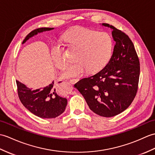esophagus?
<instances>
[{"instance_id": "esophagus-1", "label": "esophagus", "mask_w": 155, "mask_h": 155, "mask_svg": "<svg viewBox=\"0 0 155 155\" xmlns=\"http://www.w3.org/2000/svg\"><path fill=\"white\" fill-rule=\"evenodd\" d=\"M78 81V79L77 78H74V79H71V80H69V82L71 84H74L76 83V82Z\"/></svg>"}]
</instances>
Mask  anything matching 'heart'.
Here are the masks:
<instances>
[{"label":"heart","mask_w":155,"mask_h":155,"mask_svg":"<svg viewBox=\"0 0 155 155\" xmlns=\"http://www.w3.org/2000/svg\"><path fill=\"white\" fill-rule=\"evenodd\" d=\"M64 40L71 48L77 49L76 63L68 65L61 76L63 78L78 77L86 71L96 73L102 69L111 58L113 51V39L106 32H98L91 29L78 27L66 32ZM51 58L55 65L63 69L67 64L64 48L55 44L51 48Z\"/></svg>","instance_id":"1"}]
</instances>
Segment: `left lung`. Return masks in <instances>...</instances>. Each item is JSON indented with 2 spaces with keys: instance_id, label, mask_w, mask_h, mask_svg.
Listing matches in <instances>:
<instances>
[{
  "instance_id": "1",
  "label": "left lung",
  "mask_w": 155,
  "mask_h": 155,
  "mask_svg": "<svg viewBox=\"0 0 155 155\" xmlns=\"http://www.w3.org/2000/svg\"><path fill=\"white\" fill-rule=\"evenodd\" d=\"M116 41L113 54L105 67L91 77L82 78L74 86L83 96L90 109L110 117L126 110L138 89L140 63L133 42L127 35L108 24Z\"/></svg>"
}]
</instances>
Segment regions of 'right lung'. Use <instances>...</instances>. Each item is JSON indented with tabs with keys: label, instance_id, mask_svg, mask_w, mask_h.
Returning a JSON list of instances; mask_svg holds the SVG:
<instances>
[{
	"label": "right lung",
	"instance_id": "add662e5",
	"mask_svg": "<svg viewBox=\"0 0 155 155\" xmlns=\"http://www.w3.org/2000/svg\"><path fill=\"white\" fill-rule=\"evenodd\" d=\"M53 29L54 28L35 29L27 35L22 44L38 33ZM16 84L18 94L21 104L35 116L41 118H55L63 114L65 110L67 100L57 94V87L54 81L48 86L35 90L27 87L18 81H16Z\"/></svg>",
	"mask_w": 155,
	"mask_h": 155
}]
</instances>
